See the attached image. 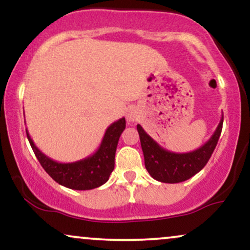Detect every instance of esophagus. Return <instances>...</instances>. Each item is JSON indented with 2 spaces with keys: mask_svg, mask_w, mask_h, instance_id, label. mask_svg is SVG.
Listing matches in <instances>:
<instances>
[{
  "mask_svg": "<svg viewBox=\"0 0 250 250\" xmlns=\"http://www.w3.org/2000/svg\"><path fill=\"white\" fill-rule=\"evenodd\" d=\"M127 119H128V121L129 122H134V121H136L137 120V114L135 113V111H129V113L127 114Z\"/></svg>",
  "mask_w": 250,
  "mask_h": 250,
  "instance_id": "1",
  "label": "esophagus"
}]
</instances>
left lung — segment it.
<instances>
[{
  "instance_id": "1",
  "label": "left lung",
  "mask_w": 250,
  "mask_h": 250,
  "mask_svg": "<svg viewBox=\"0 0 250 250\" xmlns=\"http://www.w3.org/2000/svg\"><path fill=\"white\" fill-rule=\"evenodd\" d=\"M223 117L210 139L190 153H173L162 148L137 125V131L145 156V166L153 179L163 183H179L190 179L207 165L222 131Z\"/></svg>"
}]
</instances>
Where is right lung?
<instances>
[{
	"label": "right lung",
	"mask_w": 250,
	"mask_h": 250,
	"mask_svg": "<svg viewBox=\"0 0 250 250\" xmlns=\"http://www.w3.org/2000/svg\"><path fill=\"white\" fill-rule=\"evenodd\" d=\"M125 128V117L111 123L97 150L90 156L71 163L56 162L36 147L27 131V137L41 166L59 185L75 190H89L104 185L115 165V153L119 139Z\"/></svg>",
	"instance_id": "right-lung-1"
}]
</instances>
